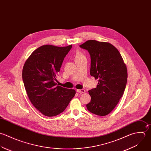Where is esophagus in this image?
<instances>
[{"label":"esophagus","instance_id":"34e87169","mask_svg":"<svg viewBox=\"0 0 151 151\" xmlns=\"http://www.w3.org/2000/svg\"><path fill=\"white\" fill-rule=\"evenodd\" d=\"M77 91L79 93H86V90H83V89H82V90H77Z\"/></svg>","mask_w":151,"mask_h":151}]
</instances>
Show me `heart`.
Listing matches in <instances>:
<instances>
[{"mask_svg": "<svg viewBox=\"0 0 151 151\" xmlns=\"http://www.w3.org/2000/svg\"><path fill=\"white\" fill-rule=\"evenodd\" d=\"M84 57V55H83V54L82 52H81L80 51H77L76 54V55H75V59H78V58H80L81 57Z\"/></svg>", "mask_w": 151, "mask_h": 151, "instance_id": "1", "label": "heart"}]
</instances>
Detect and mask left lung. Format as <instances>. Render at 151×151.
Wrapping results in <instances>:
<instances>
[{
    "mask_svg": "<svg viewBox=\"0 0 151 151\" xmlns=\"http://www.w3.org/2000/svg\"><path fill=\"white\" fill-rule=\"evenodd\" d=\"M91 57L90 75L99 79L97 87L89 90V111L99 116L109 114L122 97L127 83L126 64L118 49L108 42L90 40L80 45Z\"/></svg>",
    "mask_w": 151,
    "mask_h": 151,
    "instance_id": "1",
    "label": "left lung"
}]
</instances>
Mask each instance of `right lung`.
Listing matches in <instances>:
<instances>
[{
  "label": "right lung",
  "instance_id": "right-lung-1",
  "mask_svg": "<svg viewBox=\"0 0 151 151\" xmlns=\"http://www.w3.org/2000/svg\"><path fill=\"white\" fill-rule=\"evenodd\" d=\"M72 47L50 45L40 46L26 60L22 78L27 96L42 114L54 116L63 112L76 90L57 86L56 78L64 57Z\"/></svg>",
  "mask_w": 151,
  "mask_h": 151
}]
</instances>
